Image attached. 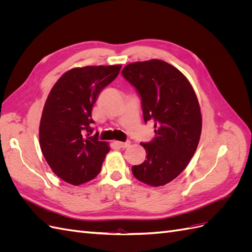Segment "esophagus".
I'll return each mask as SVG.
<instances>
[{
  "mask_svg": "<svg viewBox=\"0 0 252 252\" xmlns=\"http://www.w3.org/2000/svg\"><path fill=\"white\" fill-rule=\"evenodd\" d=\"M116 145L121 148H127L128 146H130V142H116Z\"/></svg>",
  "mask_w": 252,
  "mask_h": 252,
  "instance_id": "1",
  "label": "esophagus"
}]
</instances>
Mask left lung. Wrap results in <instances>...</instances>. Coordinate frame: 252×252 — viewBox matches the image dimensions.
<instances>
[{"instance_id":"obj_1","label":"left lung","mask_w":252,"mask_h":252,"mask_svg":"<svg viewBox=\"0 0 252 252\" xmlns=\"http://www.w3.org/2000/svg\"><path fill=\"white\" fill-rule=\"evenodd\" d=\"M122 74L141 96L145 123H155L154 140L141 143L146 159L132 166V173L149 186H163L186 168L196 150L202 131L199 101L185 75L164 61L128 64Z\"/></svg>"}]
</instances>
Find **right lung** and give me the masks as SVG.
<instances>
[{
	"label": "right lung",
	"instance_id": "1",
	"mask_svg": "<svg viewBox=\"0 0 252 252\" xmlns=\"http://www.w3.org/2000/svg\"><path fill=\"white\" fill-rule=\"evenodd\" d=\"M122 65L77 67L53 85L40 122V147L52 171L71 185L100 173L108 143L93 135L91 111L101 91L118 77Z\"/></svg>",
	"mask_w": 252,
	"mask_h": 252
}]
</instances>
